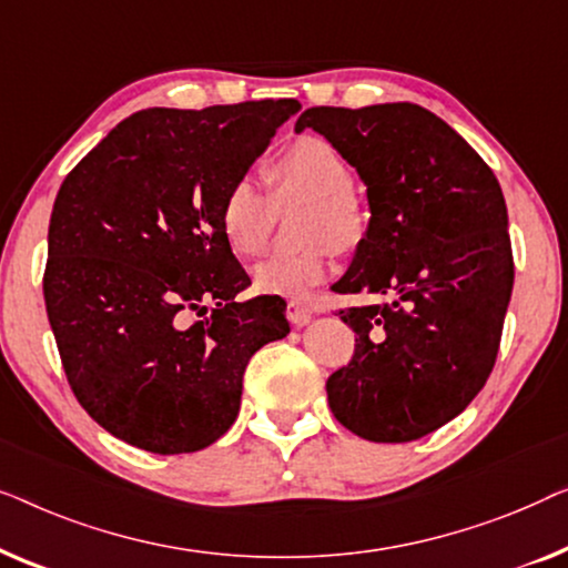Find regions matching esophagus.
I'll return each mask as SVG.
<instances>
[{"mask_svg":"<svg viewBox=\"0 0 568 568\" xmlns=\"http://www.w3.org/2000/svg\"><path fill=\"white\" fill-rule=\"evenodd\" d=\"M285 316H287V322H291L293 326H306L311 322V316H314V308H311L308 303L291 301L285 306Z\"/></svg>","mask_w":568,"mask_h":568,"instance_id":"obj_1","label":"esophagus"}]
</instances>
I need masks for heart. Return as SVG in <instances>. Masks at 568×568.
Returning a JSON list of instances; mask_svg holds the SVG:
<instances>
[{
    "instance_id": "obj_1",
    "label": "heart",
    "mask_w": 568,
    "mask_h": 568,
    "mask_svg": "<svg viewBox=\"0 0 568 568\" xmlns=\"http://www.w3.org/2000/svg\"><path fill=\"white\" fill-rule=\"evenodd\" d=\"M273 197L252 178H239L221 201V234L239 257H257L267 246L275 205L306 203L301 242L291 254H275L254 267V291L277 298H303L332 275L334 246L353 250L367 231V211L355 193V172L345 154L322 135H301L270 164Z\"/></svg>"
}]
</instances>
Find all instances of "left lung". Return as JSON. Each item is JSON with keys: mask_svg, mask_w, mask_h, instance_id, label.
<instances>
[{"mask_svg": "<svg viewBox=\"0 0 568 568\" xmlns=\"http://www.w3.org/2000/svg\"><path fill=\"white\" fill-rule=\"evenodd\" d=\"M367 185L371 223L334 293L386 295L342 308L355 355L326 381L332 414L371 443L419 440L474 402L499 353L515 283L507 205L489 164L412 102L308 108Z\"/></svg>", "mask_w": 568, "mask_h": 568, "instance_id": "left-lung-1", "label": "left lung"}]
</instances>
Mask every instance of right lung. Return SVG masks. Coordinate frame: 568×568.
<instances>
[{"label":"right lung","mask_w":568,"mask_h":568,"mask_svg":"<svg viewBox=\"0 0 568 568\" xmlns=\"http://www.w3.org/2000/svg\"><path fill=\"white\" fill-rule=\"evenodd\" d=\"M295 100L149 108L118 123L55 195L43 295L77 402L118 440L203 450L234 425L250 357L291 326L257 295L221 234L244 178ZM212 316L187 325V310Z\"/></svg>","instance_id":"add662e5"}]
</instances>
